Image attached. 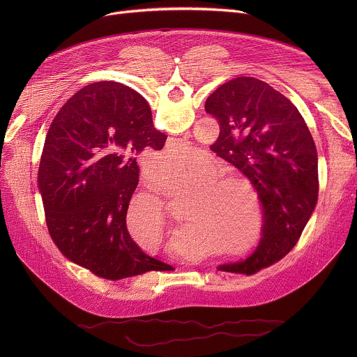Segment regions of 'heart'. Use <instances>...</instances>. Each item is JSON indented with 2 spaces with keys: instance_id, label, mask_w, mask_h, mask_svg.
Here are the masks:
<instances>
[{
  "instance_id": "obj_1",
  "label": "heart",
  "mask_w": 357,
  "mask_h": 357,
  "mask_svg": "<svg viewBox=\"0 0 357 357\" xmlns=\"http://www.w3.org/2000/svg\"><path fill=\"white\" fill-rule=\"evenodd\" d=\"M182 155L176 149H169L162 155L165 165L175 167ZM158 161L149 160L146 169L154 174ZM219 164L208 155H200L195 164L181 165L176 169L160 172L155 186L168 196L182 193L181 213L185 226L200 233L206 238L219 243L225 236L241 231L234 220H223V188ZM127 223L138 241L148 248L160 250L174 238V230L168 226L162 203L149 195L138 196L127 216Z\"/></svg>"
}]
</instances>
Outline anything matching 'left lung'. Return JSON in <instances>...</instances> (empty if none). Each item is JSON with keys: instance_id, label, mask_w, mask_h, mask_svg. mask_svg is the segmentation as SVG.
Masks as SVG:
<instances>
[{"instance_id": "1", "label": "left lung", "mask_w": 357, "mask_h": 357, "mask_svg": "<svg viewBox=\"0 0 357 357\" xmlns=\"http://www.w3.org/2000/svg\"><path fill=\"white\" fill-rule=\"evenodd\" d=\"M205 110L220 127L211 149L251 181L264 215L256 251L219 270L256 274L287 256L312 216L319 190L317 146L298 109L256 77L220 84Z\"/></svg>"}]
</instances>
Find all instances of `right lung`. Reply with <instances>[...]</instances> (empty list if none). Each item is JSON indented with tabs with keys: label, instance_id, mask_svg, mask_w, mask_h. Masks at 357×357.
<instances>
[{
	"label": "right lung",
	"instance_id": "right-lung-1",
	"mask_svg": "<svg viewBox=\"0 0 357 357\" xmlns=\"http://www.w3.org/2000/svg\"><path fill=\"white\" fill-rule=\"evenodd\" d=\"M165 139L146 100L121 83L87 84L66 101L46 134L38 188L49 234L68 260L109 281L172 270L144 254L126 225L137 157Z\"/></svg>",
	"mask_w": 357,
	"mask_h": 357
}]
</instances>
